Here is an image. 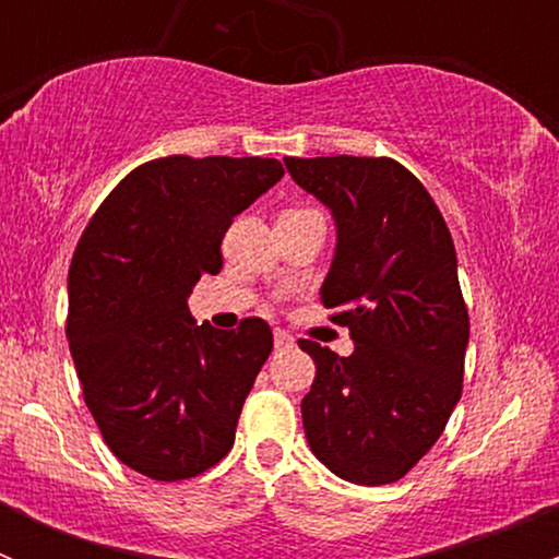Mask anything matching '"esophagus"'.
Here are the masks:
<instances>
[{
    "instance_id": "esophagus-1",
    "label": "esophagus",
    "mask_w": 559,
    "mask_h": 559,
    "mask_svg": "<svg viewBox=\"0 0 559 559\" xmlns=\"http://www.w3.org/2000/svg\"><path fill=\"white\" fill-rule=\"evenodd\" d=\"M273 343H275V348H278V352H289V348H295V337H292L286 330H275Z\"/></svg>"
}]
</instances>
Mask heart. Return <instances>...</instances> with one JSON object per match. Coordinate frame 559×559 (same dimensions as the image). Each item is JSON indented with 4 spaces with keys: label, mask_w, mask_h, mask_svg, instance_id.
I'll return each mask as SVG.
<instances>
[{
    "label": "heart",
    "mask_w": 559,
    "mask_h": 559,
    "mask_svg": "<svg viewBox=\"0 0 559 559\" xmlns=\"http://www.w3.org/2000/svg\"><path fill=\"white\" fill-rule=\"evenodd\" d=\"M289 213H295V211H289Z\"/></svg>",
    "instance_id": "b5f03b06"
}]
</instances>
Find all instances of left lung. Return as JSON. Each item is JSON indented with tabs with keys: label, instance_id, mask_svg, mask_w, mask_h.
<instances>
[{
	"label": "left lung",
	"instance_id": "obj_1",
	"mask_svg": "<svg viewBox=\"0 0 559 559\" xmlns=\"http://www.w3.org/2000/svg\"><path fill=\"white\" fill-rule=\"evenodd\" d=\"M284 162L332 213L337 243L321 302L354 341L348 357L300 341L316 365L300 405L308 447L346 481L392 484L430 452L462 394L471 321L452 235L400 162Z\"/></svg>",
	"mask_w": 559,
	"mask_h": 559
}]
</instances>
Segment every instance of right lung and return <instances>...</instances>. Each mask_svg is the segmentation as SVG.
<instances>
[{
  "mask_svg": "<svg viewBox=\"0 0 559 559\" xmlns=\"http://www.w3.org/2000/svg\"><path fill=\"white\" fill-rule=\"evenodd\" d=\"M284 178L278 159L165 156L132 170L94 213L70 264L67 341L110 452L180 481L227 456L253 379L273 352L262 319L222 332L189 313L222 270L233 218Z\"/></svg>",
  "mask_w": 559,
  "mask_h": 559,
  "instance_id": "right-lung-1",
  "label": "right lung"
}]
</instances>
